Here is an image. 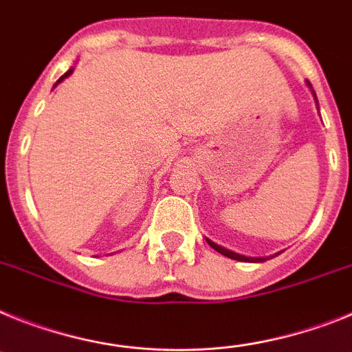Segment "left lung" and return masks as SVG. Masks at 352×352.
I'll return each instance as SVG.
<instances>
[{"mask_svg":"<svg viewBox=\"0 0 352 352\" xmlns=\"http://www.w3.org/2000/svg\"><path fill=\"white\" fill-rule=\"evenodd\" d=\"M307 87L310 88L311 96H314V100H316L317 109H319L317 96H316V91H314V88H311L310 81H307ZM207 243H209L210 248H214L218 253H221V255L228 256V258H234V261H241V262H265V261H267V256H246V255H241V253H235V252H232V250L223 248V246H219V244H216V243H214V241H210V239H207ZM276 255H278V253H276Z\"/></svg>","mask_w":352,"mask_h":352,"instance_id":"1","label":"left lung"}]
</instances>
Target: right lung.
Returning a JSON list of instances; mask_svg holds the SVG:
<instances>
[{
    "mask_svg": "<svg viewBox=\"0 0 352 352\" xmlns=\"http://www.w3.org/2000/svg\"><path fill=\"white\" fill-rule=\"evenodd\" d=\"M72 72H74V67H70V69H69V70H67L65 74H63V76H62V78L58 79L56 83H54V87H56V85H60V83H62V81H63V79H65V78H69V76H70V74H72ZM54 87H53V88H54Z\"/></svg>",
    "mask_w": 352,
    "mask_h": 352,
    "instance_id": "obj_1",
    "label": "right lung"
}]
</instances>
